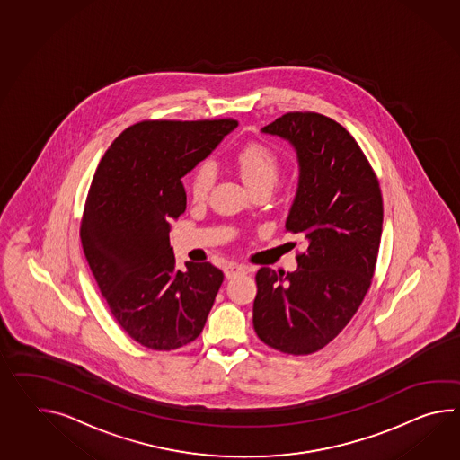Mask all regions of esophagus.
Masks as SVG:
<instances>
[{"instance_id": "obj_1", "label": "esophagus", "mask_w": 460, "mask_h": 460, "mask_svg": "<svg viewBox=\"0 0 460 460\" xmlns=\"http://www.w3.org/2000/svg\"><path fill=\"white\" fill-rule=\"evenodd\" d=\"M245 270H247L245 266H241V264H233V262L225 267V274L227 279H233V277L245 274Z\"/></svg>"}]
</instances>
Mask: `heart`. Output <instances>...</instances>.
<instances>
[{"label": "heart", "mask_w": 460, "mask_h": 460, "mask_svg": "<svg viewBox=\"0 0 460 460\" xmlns=\"http://www.w3.org/2000/svg\"><path fill=\"white\" fill-rule=\"evenodd\" d=\"M234 166L237 173L241 174L243 181L249 190L259 188H272L276 183L280 162L276 152L262 145V143H249L244 148H241L234 156ZM215 183V170L209 164H203L196 168L191 178L190 191L196 203H201L208 198Z\"/></svg>", "instance_id": "heart-1"}]
</instances>
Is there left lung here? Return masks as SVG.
Instances as JSON below:
<instances>
[{
    "label": "left lung",
    "mask_w": 460,
    "mask_h": 460,
    "mask_svg": "<svg viewBox=\"0 0 460 460\" xmlns=\"http://www.w3.org/2000/svg\"><path fill=\"white\" fill-rule=\"evenodd\" d=\"M262 132L296 148L298 188L286 231L305 239L296 272L255 274L254 330L287 355L328 345L357 314L378 259L383 198L378 178L345 127L315 112H288Z\"/></svg>",
    "instance_id": "8db88e82"
}]
</instances>
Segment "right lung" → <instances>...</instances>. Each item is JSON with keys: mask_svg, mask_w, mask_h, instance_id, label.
Wrapping results in <instances>:
<instances>
[{"mask_svg": "<svg viewBox=\"0 0 460 460\" xmlns=\"http://www.w3.org/2000/svg\"><path fill=\"white\" fill-rule=\"evenodd\" d=\"M237 125L148 120L123 130L97 166L82 216V249L120 327L160 351L199 337L225 274L209 262L176 269L172 219L186 209L181 178Z\"/></svg>", "mask_w": 460, "mask_h": 460, "instance_id": "add662e5", "label": "right lung"}]
</instances>
